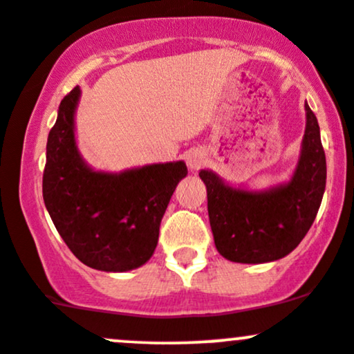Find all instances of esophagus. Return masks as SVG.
<instances>
[{"mask_svg":"<svg viewBox=\"0 0 354 354\" xmlns=\"http://www.w3.org/2000/svg\"><path fill=\"white\" fill-rule=\"evenodd\" d=\"M186 161H188V166L191 169L201 168L203 163H205V153L200 151V149H193L186 156Z\"/></svg>","mask_w":354,"mask_h":354,"instance_id":"obj_1","label":"esophagus"}]
</instances>
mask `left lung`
Here are the masks:
<instances>
[{"label":"left lung","mask_w":354,"mask_h":354,"mask_svg":"<svg viewBox=\"0 0 354 354\" xmlns=\"http://www.w3.org/2000/svg\"><path fill=\"white\" fill-rule=\"evenodd\" d=\"M304 111L301 151L286 183L250 189L230 185L211 169L200 171L214 245L223 258L245 265L276 261L290 254L310 231L326 188V158L318 120L308 103Z\"/></svg>","instance_id":"left-lung-1"}]
</instances>
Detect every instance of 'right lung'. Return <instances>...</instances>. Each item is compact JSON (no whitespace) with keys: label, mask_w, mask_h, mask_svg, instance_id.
Listing matches in <instances>:
<instances>
[{"label":"right lung","mask_w":354,"mask_h":354,"mask_svg":"<svg viewBox=\"0 0 354 354\" xmlns=\"http://www.w3.org/2000/svg\"><path fill=\"white\" fill-rule=\"evenodd\" d=\"M76 86L61 100L48 135L43 200L71 253L106 273H123L151 258L160 225L178 183L188 174L185 161L153 163L120 173L98 171L81 156L75 115Z\"/></svg>","instance_id":"1"}]
</instances>
